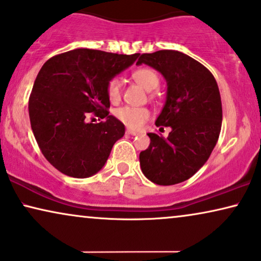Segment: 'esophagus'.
<instances>
[{
  "label": "esophagus",
  "mask_w": 261,
  "mask_h": 261,
  "mask_svg": "<svg viewBox=\"0 0 261 261\" xmlns=\"http://www.w3.org/2000/svg\"><path fill=\"white\" fill-rule=\"evenodd\" d=\"M126 133H127L128 135H133V137H134V135H138V134H139V132H137V130H132V129H127Z\"/></svg>",
  "instance_id": "1"
}]
</instances>
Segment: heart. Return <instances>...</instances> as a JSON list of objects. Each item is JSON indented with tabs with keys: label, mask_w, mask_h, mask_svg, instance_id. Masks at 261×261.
<instances>
[{
	"label": "heart",
	"mask_w": 261,
	"mask_h": 261,
	"mask_svg": "<svg viewBox=\"0 0 261 261\" xmlns=\"http://www.w3.org/2000/svg\"><path fill=\"white\" fill-rule=\"evenodd\" d=\"M134 81L139 84L144 90L152 91L157 89L160 85V77H158L157 73L150 68H140L134 70L132 74ZM108 97L111 101H116L120 98L121 93V83L117 77H113L108 83L107 86ZM115 116L118 121H121L124 126L133 128H140L146 121L150 118V111L146 108H138V107H122L118 108L115 111Z\"/></svg>",
	"instance_id": "heart-1"
}]
</instances>
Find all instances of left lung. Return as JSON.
Wrapping results in <instances>:
<instances>
[{
    "mask_svg": "<svg viewBox=\"0 0 261 261\" xmlns=\"http://www.w3.org/2000/svg\"><path fill=\"white\" fill-rule=\"evenodd\" d=\"M147 64L167 81V98L155 126L170 127L167 138L148 133L147 150L139 160L144 175L161 186L188 180L208 160L222 127V100L211 72L191 56L175 50L143 54Z\"/></svg>",
    "mask_w": 261,
    "mask_h": 261,
    "instance_id": "8db88e82",
    "label": "left lung"
}]
</instances>
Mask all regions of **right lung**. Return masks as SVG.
Listing matches in <instances>:
<instances>
[{"instance_id":"right-lung-1","label":"right lung","mask_w":261,"mask_h":261,"mask_svg":"<svg viewBox=\"0 0 261 261\" xmlns=\"http://www.w3.org/2000/svg\"><path fill=\"white\" fill-rule=\"evenodd\" d=\"M140 54L75 49L46 61L29 101L31 127L44 157L62 174L86 178L100 170L124 124L107 109V86ZM91 112L103 123L87 122Z\"/></svg>"}]
</instances>
